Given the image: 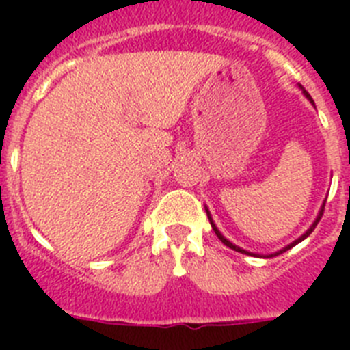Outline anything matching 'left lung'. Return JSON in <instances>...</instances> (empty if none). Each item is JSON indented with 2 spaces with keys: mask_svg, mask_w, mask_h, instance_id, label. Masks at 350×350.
<instances>
[{
  "mask_svg": "<svg viewBox=\"0 0 350 350\" xmlns=\"http://www.w3.org/2000/svg\"><path fill=\"white\" fill-rule=\"evenodd\" d=\"M301 89H303V88H301ZM303 94L307 96L308 100L312 101L310 94H308V92L305 91V89H303ZM312 103H314V101H312ZM205 210H206V208H205ZM323 213H324V205H323V208H321V212H319V215H317V219H315V221H314V224H312L310 228H308V230H307V233H303L301 237L298 238V240H295V242H293V243H289V245H287V247H284V249H282V250H279V252H275V254H270V256H267V258H273V256H279V254H282V252H286V250H289L291 247H295L296 243H299V242H301V240H305V238H307L308 234H310L312 231L315 230V226H317V222L321 221V217H323ZM206 215H208V221H210V224H212V230L215 231V234H217V237H219V240H221V242L224 243V245H228V247H230V249L237 250V252H243V254H250V252H247V250L240 249V247H237V245H234V243H231L230 240H228V238H224V237H222V233H221V231H219L217 228H215V224H213V221H212V217H210V212H208V210H206Z\"/></svg>",
  "mask_w": 350,
  "mask_h": 350,
  "instance_id": "left-lung-1",
  "label": "left lung"
}]
</instances>
